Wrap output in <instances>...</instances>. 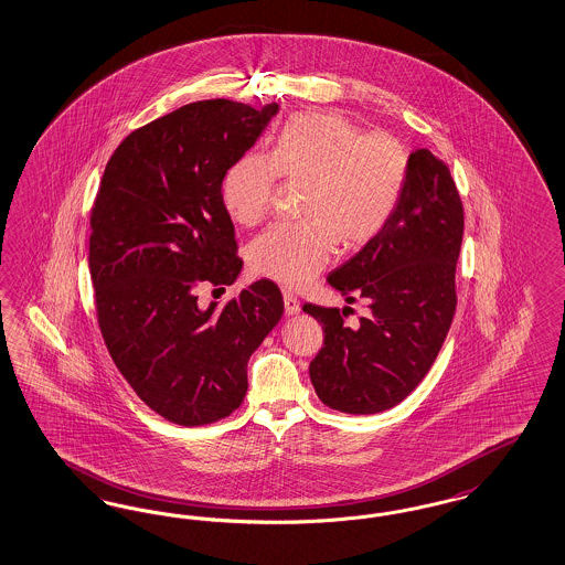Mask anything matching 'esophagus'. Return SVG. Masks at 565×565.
<instances>
[{
	"mask_svg": "<svg viewBox=\"0 0 565 565\" xmlns=\"http://www.w3.org/2000/svg\"><path fill=\"white\" fill-rule=\"evenodd\" d=\"M284 307H286V316L300 313V300L292 292H284Z\"/></svg>",
	"mask_w": 565,
	"mask_h": 565,
	"instance_id": "esophagus-1",
	"label": "esophagus"
}]
</instances>
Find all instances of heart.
<instances>
[{"mask_svg": "<svg viewBox=\"0 0 565 565\" xmlns=\"http://www.w3.org/2000/svg\"><path fill=\"white\" fill-rule=\"evenodd\" d=\"M409 168L406 145L363 132L340 114H296L269 153L249 151L223 179V203L239 225H256L271 205L275 182L307 184L300 225H273L249 248L252 269L286 288L307 286L323 271L339 239L358 248L388 221Z\"/></svg>", "mask_w": 565, "mask_h": 565, "instance_id": "1", "label": "heart"}]
</instances>
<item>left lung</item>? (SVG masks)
<instances>
[{
    "label": "left lung",
    "mask_w": 565,
    "mask_h": 565,
    "mask_svg": "<svg viewBox=\"0 0 565 565\" xmlns=\"http://www.w3.org/2000/svg\"><path fill=\"white\" fill-rule=\"evenodd\" d=\"M465 210L450 170L429 149L409 156L406 182L383 228L328 275L347 302L370 316L347 326V309L307 302L323 326L309 365L317 397L347 414L397 406L427 376L456 311V260Z\"/></svg>",
    "instance_id": "obj_1"
}]
</instances>
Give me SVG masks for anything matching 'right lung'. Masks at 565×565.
I'll list each match as a JSON object with an SVG mask.
<instances>
[{
    "mask_svg": "<svg viewBox=\"0 0 565 565\" xmlns=\"http://www.w3.org/2000/svg\"><path fill=\"white\" fill-rule=\"evenodd\" d=\"M277 109L214 98L158 117L121 140L92 205L100 334L136 395L174 425L242 406L249 355L284 313L269 279L221 309L198 302L202 286H231L244 267L221 189Z\"/></svg>",
    "mask_w": 565,
    "mask_h": 565,
    "instance_id": "obj_1",
    "label": "right lung"
}]
</instances>
